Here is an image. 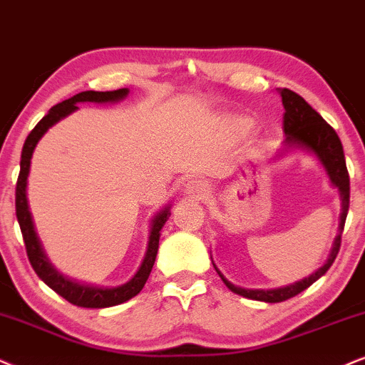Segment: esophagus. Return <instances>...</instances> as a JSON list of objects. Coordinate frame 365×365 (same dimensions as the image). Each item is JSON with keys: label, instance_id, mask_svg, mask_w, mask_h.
Instances as JSON below:
<instances>
[{"label": "esophagus", "instance_id": "obj_1", "mask_svg": "<svg viewBox=\"0 0 365 365\" xmlns=\"http://www.w3.org/2000/svg\"><path fill=\"white\" fill-rule=\"evenodd\" d=\"M185 192L188 193L190 197H195V198H202L207 195V183L202 182V180H190V182L187 183V188Z\"/></svg>", "mask_w": 365, "mask_h": 365}]
</instances>
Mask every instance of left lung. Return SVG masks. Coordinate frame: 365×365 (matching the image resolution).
Wrapping results in <instances>:
<instances>
[{
    "label": "left lung",
    "instance_id": "obj_1",
    "mask_svg": "<svg viewBox=\"0 0 365 365\" xmlns=\"http://www.w3.org/2000/svg\"><path fill=\"white\" fill-rule=\"evenodd\" d=\"M278 94L281 96V103L284 106V135L286 141L289 146H303V148L310 150L312 153H315L318 160L322 161L327 173L331 180V183L340 190V197H342V217H340V234L335 239L334 249H331V255L329 261L325 262L320 269L315 271L308 278L298 281L289 286H283V288L276 289H244L239 286L229 283L224 278L222 273L217 269L220 278H222L224 284L227 286L230 292L241 294L244 298L257 299V302H266V303H279L284 299L297 297L298 293H302L303 289H307L308 286H312L315 281L324 276L327 271L330 269V266L334 264L336 255L340 251V244H342V232L345 219H347L349 204H350V178L347 172V165H345V156L342 141H340L339 135L335 133V129L325 121L310 104L307 103L302 96H298L297 92L289 89H278Z\"/></svg>",
    "mask_w": 365,
    "mask_h": 365
}]
</instances>
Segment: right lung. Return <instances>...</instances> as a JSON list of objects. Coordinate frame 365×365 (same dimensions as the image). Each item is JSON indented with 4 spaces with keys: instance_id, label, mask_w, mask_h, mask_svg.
I'll return each instance as SVG.
<instances>
[{
    "instance_id": "1",
    "label": "right lung",
    "mask_w": 365,
    "mask_h": 365,
    "mask_svg": "<svg viewBox=\"0 0 365 365\" xmlns=\"http://www.w3.org/2000/svg\"><path fill=\"white\" fill-rule=\"evenodd\" d=\"M128 94V89H118V91H84L76 94L71 99L62 101V103L55 104L52 109L48 110V114H45L40 119L38 124L31 129V133L26 136L25 145L21 150V161H20V175L16 180V193H15V205H16V219L20 224L23 241H25L26 247V256H29L30 264L35 269V273L38 274V278L43 281L45 284L50 286L55 293H58L60 297L66 298L68 303L77 307L84 308H106V307H114L119 303L128 302L129 298L136 297L141 292L143 286H145L146 279L151 273V267L155 264L156 252H158V242H160V230L163 227L165 222L170 217V207H165V210H161L158 215L155 217L153 227H151L150 234V242H148V251H146L145 259L135 278L128 281L126 284L118 286V288H99V286H91V284H82L77 281L68 279L67 276L60 274L55 267L50 264L47 256L41 251V246L36 237L34 222H31V215L29 210V202H26V177L30 172V160L31 153H34L36 143L47 129L58 121V119L66 118L67 114H71L72 110L77 109V103H84V101H91V103H109V101H119Z\"/></svg>"
}]
</instances>
